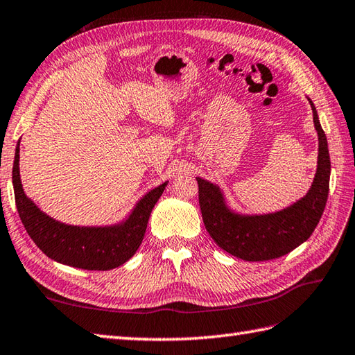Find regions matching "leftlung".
Wrapping results in <instances>:
<instances>
[{"label":"left lung","mask_w":355,"mask_h":355,"mask_svg":"<svg viewBox=\"0 0 355 355\" xmlns=\"http://www.w3.org/2000/svg\"><path fill=\"white\" fill-rule=\"evenodd\" d=\"M309 103L318 135L317 172L306 196L294 205L272 214L241 215L229 209L218 186L197 177L206 231L223 251L237 259L265 261L286 255L311 237L322 218L329 192L331 159L317 109Z\"/></svg>","instance_id":"1"}]
</instances>
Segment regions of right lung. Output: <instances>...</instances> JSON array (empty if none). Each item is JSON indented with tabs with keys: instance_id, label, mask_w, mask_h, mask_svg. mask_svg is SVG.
I'll return each instance as SVG.
<instances>
[{
	"instance_id": "add662e5",
	"label": "right lung",
	"mask_w": 355,
	"mask_h": 355,
	"mask_svg": "<svg viewBox=\"0 0 355 355\" xmlns=\"http://www.w3.org/2000/svg\"><path fill=\"white\" fill-rule=\"evenodd\" d=\"M12 183L19 218L35 245L49 259L87 270L118 268L137 252L148 227L150 212L168 186L166 182L146 193L121 223L86 227L60 223L40 211V207L27 198L19 178V143L13 159Z\"/></svg>"
}]
</instances>
